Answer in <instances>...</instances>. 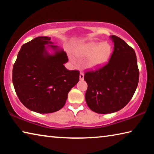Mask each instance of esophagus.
Returning a JSON list of instances; mask_svg holds the SVG:
<instances>
[{
  "label": "esophagus",
  "instance_id": "1",
  "mask_svg": "<svg viewBox=\"0 0 154 154\" xmlns=\"http://www.w3.org/2000/svg\"><path fill=\"white\" fill-rule=\"evenodd\" d=\"M83 78H84V74H83V72H80V74H79V79H80V80H83Z\"/></svg>",
  "mask_w": 154,
  "mask_h": 154
}]
</instances>
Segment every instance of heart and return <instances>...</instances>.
Segmentation results:
<instances>
[{
    "mask_svg": "<svg viewBox=\"0 0 154 154\" xmlns=\"http://www.w3.org/2000/svg\"><path fill=\"white\" fill-rule=\"evenodd\" d=\"M112 48L107 43H90L82 45L77 49L76 55L82 58H88L86 67L98 69L107 63L111 58ZM75 62L73 59H71Z\"/></svg>",
    "mask_w": 154,
    "mask_h": 154,
    "instance_id": "heart-1",
    "label": "heart"
}]
</instances>
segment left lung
<instances>
[{"label":"left lung","mask_w":154,"mask_h":154,"mask_svg":"<svg viewBox=\"0 0 154 154\" xmlns=\"http://www.w3.org/2000/svg\"><path fill=\"white\" fill-rule=\"evenodd\" d=\"M113 52L108 64L85 73L88 83L85 100L91 110L106 114L124 108L133 96L139 71L135 51L118 36H110Z\"/></svg>","instance_id":"obj_1"}]
</instances>
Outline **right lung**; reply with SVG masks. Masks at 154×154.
Instances as JSON below:
<instances>
[{
	"mask_svg": "<svg viewBox=\"0 0 154 154\" xmlns=\"http://www.w3.org/2000/svg\"><path fill=\"white\" fill-rule=\"evenodd\" d=\"M50 40L48 36H38L24 44L13 67V84L21 103L39 113L61 109L79 79V71L64 66L69 60L66 52Z\"/></svg>",
	"mask_w": 154,
	"mask_h": 154,
	"instance_id": "1",
	"label": "right lung"
}]
</instances>
